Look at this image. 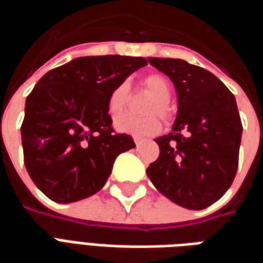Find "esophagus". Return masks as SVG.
<instances>
[{
    "mask_svg": "<svg viewBox=\"0 0 263 263\" xmlns=\"http://www.w3.org/2000/svg\"><path fill=\"white\" fill-rule=\"evenodd\" d=\"M134 142H135V145H137V146H139V145H141L143 141L141 139V138H134Z\"/></svg>",
    "mask_w": 263,
    "mask_h": 263,
    "instance_id": "obj_1",
    "label": "esophagus"
}]
</instances>
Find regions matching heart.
Masks as SVG:
<instances>
[{
    "label": "heart",
    "instance_id": "1",
    "mask_svg": "<svg viewBox=\"0 0 263 263\" xmlns=\"http://www.w3.org/2000/svg\"><path fill=\"white\" fill-rule=\"evenodd\" d=\"M143 84L155 96L154 100L149 103L145 109V112L158 114L163 120H167L171 115V108H169L167 103L171 101L172 92H173L171 81L167 80L165 76L152 74L148 76L143 80ZM128 98H129V84H128V81H122L109 92L108 100H107V108H108L109 114H120L121 111L125 108ZM114 126L121 134L138 138L154 137L162 129L160 121L155 115L137 117L132 114H122L115 118Z\"/></svg>",
    "mask_w": 263,
    "mask_h": 263
}]
</instances>
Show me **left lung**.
<instances>
[{
	"instance_id": "8db88e82",
	"label": "left lung",
	"mask_w": 263,
	"mask_h": 263,
	"mask_svg": "<svg viewBox=\"0 0 263 263\" xmlns=\"http://www.w3.org/2000/svg\"><path fill=\"white\" fill-rule=\"evenodd\" d=\"M176 87L171 134L155 139L159 158L146 169L160 193L189 210L215 203L238 167L242 124L235 97L209 70L182 59L148 58Z\"/></svg>"
}]
</instances>
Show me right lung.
Returning a JSON list of instances; mask_svg holds the SVG:
<instances>
[{"mask_svg": "<svg viewBox=\"0 0 263 263\" xmlns=\"http://www.w3.org/2000/svg\"><path fill=\"white\" fill-rule=\"evenodd\" d=\"M143 58L84 56L50 70L25 103L21 126L24 162L37 189L56 203H73L101 190L117 156L135 148L115 134L108 114L109 92Z\"/></svg>", "mask_w": 263, "mask_h": 263, "instance_id": "right-lung-1", "label": "right lung"}]
</instances>
